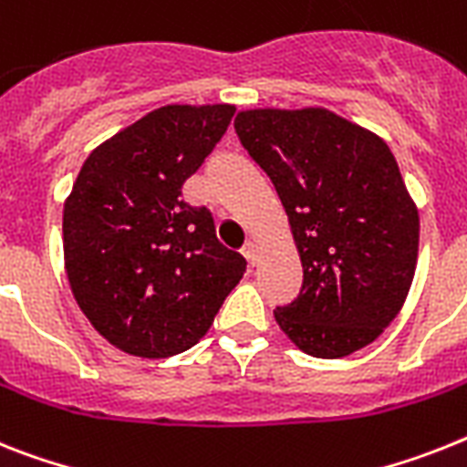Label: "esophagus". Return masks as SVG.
<instances>
[{"instance_id":"obj_1","label":"esophagus","mask_w":467,"mask_h":467,"mask_svg":"<svg viewBox=\"0 0 467 467\" xmlns=\"http://www.w3.org/2000/svg\"><path fill=\"white\" fill-rule=\"evenodd\" d=\"M241 253H243V257L248 260L250 267H255V265H257V245H255V243H253V241L245 243Z\"/></svg>"}]
</instances>
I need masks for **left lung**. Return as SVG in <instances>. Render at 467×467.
<instances>
[{
	"instance_id": "8db88e82",
	"label": "left lung",
	"mask_w": 467,
	"mask_h": 467,
	"mask_svg": "<svg viewBox=\"0 0 467 467\" xmlns=\"http://www.w3.org/2000/svg\"><path fill=\"white\" fill-rule=\"evenodd\" d=\"M234 129L275 183L303 262L276 322L307 356L365 348L403 307L418 262V210L391 150L317 107L241 111Z\"/></svg>"
}]
</instances>
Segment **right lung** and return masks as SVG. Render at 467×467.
<instances>
[{"instance_id":"obj_1","label":"right lung","mask_w":467,"mask_h":467,"mask_svg":"<svg viewBox=\"0 0 467 467\" xmlns=\"http://www.w3.org/2000/svg\"><path fill=\"white\" fill-rule=\"evenodd\" d=\"M231 104H169L102 142L64 205L73 298L123 353L169 358L205 337L241 281L207 207L181 200L229 129Z\"/></svg>"}]
</instances>
